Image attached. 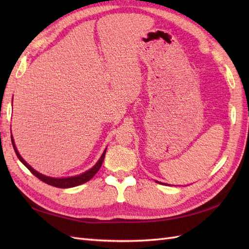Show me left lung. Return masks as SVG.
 <instances>
[{
    "label": "left lung",
    "mask_w": 249,
    "mask_h": 249,
    "mask_svg": "<svg viewBox=\"0 0 249 249\" xmlns=\"http://www.w3.org/2000/svg\"><path fill=\"white\" fill-rule=\"evenodd\" d=\"M157 183H159V184H163V185H168V184H164V183H161V182H158V180H156Z\"/></svg>",
    "instance_id": "left-lung-1"
}]
</instances>
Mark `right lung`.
<instances>
[{
	"mask_svg": "<svg viewBox=\"0 0 249 249\" xmlns=\"http://www.w3.org/2000/svg\"><path fill=\"white\" fill-rule=\"evenodd\" d=\"M11 141H12V145H13V148H14V152H16V154H17L18 158L19 159V161L22 164H24L25 166L30 171H31L35 177H37L40 180H42V182H44L46 184H49L51 186L57 187V188H71V187H76V186H79V185H82V184L88 182L89 179H91L95 176V173L100 170L102 164H103V161H104L105 154H106V150H107V147H106V149L104 150V153L102 154L99 161H97L94 164V166H92L89 170H86L85 172L81 173V175L74 176V177H69V178H52V177H47V176L42 175V173L36 171L34 168H32L31 166H30V165L24 159H22L21 156L19 155L12 136H11Z\"/></svg>",
	"mask_w": 249,
	"mask_h": 249,
	"instance_id": "1",
	"label": "right lung"
}]
</instances>
